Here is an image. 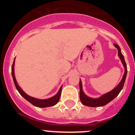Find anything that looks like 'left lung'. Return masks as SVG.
<instances>
[{"mask_svg": "<svg viewBox=\"0 0 135 135\" xmlns=\"http://www.w3.org/2000/svg\"><path fill=\"white\" fill-rule=\"evenodd\" d=\"M114 46H115V47H116L117 49L118 50V56L125 69L124 74V76L122 77V80L120 81L118 85L117 86L115 89L111 90L110 92H109L108 93L104 94L103 95L100 97L99 98L97 99L90 98V97L86 96L84 94L83 90H82V82L80 80V101L82 103V104L84 105L89 106V107H101V106L105 105L106 104L109 103L114 98H115L118 95V94L120 93V92L121 91L122 88H123L125 80H126V74H127V67H126V62H125L123 55L122 54L121 49H120V46L118 45H116V44H114Z\"/></svg>", "mask_w": 135, "mask_h": 135, "instance_id": "8db88e82", "label": "left lung"}]
</instances>
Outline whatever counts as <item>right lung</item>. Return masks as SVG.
<instances>
[{
  "instance_id": "obj_1",
  "label": "right lung",
  "mask_w": 135,
  "mask_h": 135,
  "mask_svg": "<svg viewBox=\"0 0 135 135\" xmlns=\"http://www.w3.org/2000/svg\"><path fill=\"white\" fill-rule=\"evenodd\" d=\"M14 65H15V59L13 63V65L11 68V74L12 76H13V79L14 81V84H15V87H16L17 90H18V92L20 93V95L23 97V98L26 99L27 101H29L30 103H32L33 105L36 106V107H38V108H47V107H51V106H53L55 104H57L59 101V99L61 97V89L62 86H61L60 89L59 90L58 93L56 94L55 96L53 97H51L49 99H38L34 98L32 97L27 95V94L25 93L22 90V89L18 85L16 79L15 77V73H14Z\"/></svg>"
}]
</instances>
